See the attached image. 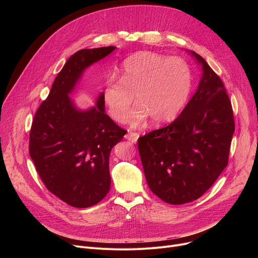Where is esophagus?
<instances>
[{
  "label": "esophagus",
  "mask_w": 258,
  "mask_h": 258,
  "mask_svg": "<svg viewBox=\"0 0 258 258\" xmlns=\"http://www.w3.org/2000/svg\"><path fill=\"white\" fill-rule=\"evenodd\" d=\"M139 137H140V135H139L138 133H133V132H130V133H127V134L124 136V138H125L126 140L131 141L132 143H137Z\"/></svg>",
  "instance_id": "obj_1"
}]
</instances>
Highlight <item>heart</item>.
Segmentation results:
<instances>
[{
  "label": "heart",
  "mask_w": 258,
  "mask_h": 258,
  "mask_svg": "<svg viewBox=\"0 0 258 258\" xmlns=\"http://www.w3.org/2000/svg\"><path fill=\"white\" fill-rule=\"evenodd\" d=\"M191 89L192 73L185 60L140 52L123 62L120 80L106 81L103 99L110 116L122 122L136 95L139 104L130 114V122L139 125L150 116L155 124H163L179 115Z\"/></svg>",
  "instance_id": "1"
}]
</instances>
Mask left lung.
I'll list each match as a JSON object with an SVG mask.
<instances>
[{"label":"left lung","mask_w":258,"mask_h":258,"mask_svg":"<svg viewBox=\"0 0 258 258\" xmlns=\"http://www.w3.org/2000/svg\"><path fill=\"white\" fill-rule=\"evenodd\" d=\"M203 76L197 92L168 125L140 137L138 148L150 190L169 204L201 197L223 172L235 119L223 81L195 52Z\"/></svg>","instance_id":"8db88e82"}]
</instances>
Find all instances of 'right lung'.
<instances>
[{"label": "right lung", "instance_id": "obj_1", "mask_svg": "<svg viewBox=\"0 0 258 258\" xmlns=\"http://www.w3.org/2000/svg\"><path fill=\"white\" fill-rule=\"evenodd\" d=\"M114 49H84L70 56L30 127L29 155L36 172L51 193L73 207L93 206L107 195L110 152L126 131L105 113L103 93L88 111L73 106L68 94L87 67Z\"/></svg>", "mask_w": 258, "mask_h": 258}]
</instances>
